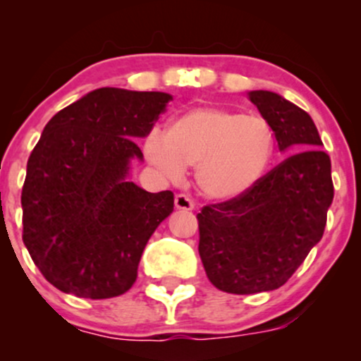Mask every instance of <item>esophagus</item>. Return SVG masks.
Segmentation results:
<instances>
[{"instance_id": "obj_1", "label": "esophagus", "mask_w": 361, "mask_h": 361, "mask_svg": "<svg viewBox=\"0 0 361 361\" xmlns=\"http://www.w3.org/2000/svg\"><path fill=\"white\" fill-rule=\"evenodd\" d=\"M175 207L180 210H193V200L185 193H178L175 197Z\"/></svg>"}]
</instances>
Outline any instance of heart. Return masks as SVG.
Returning a JSON list of instances; mask_svg holds the SVG:
<instances>
[{
	"label": "heart",
	"mask_w": 361,
	"mask_h": 361,
	"mask_svg": "<svg viewBox=\"0 0 361 361\" xmlns=\"http://www.w3.org/2000/svg\"><path fill=\"white\" fill-rule=\"evenodd\" d=\"M275 151V132L259 115L195 109L178 115L146 156L168 176L195 166V181L212 200H233L259 181Z\"/></svg>",
	"instance_id": "1"
}]
</instances>
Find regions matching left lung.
Listing matches in <instances>:
<instances>
[{"instance_id":"8db88e82","label":"left lung","mask_w":361,"mask_h":361,"mask_svg":"<svg viewBox=\"0 0 361 361\" xmlns=\"http://www.w3.org/2000/svg\"><path fill=\"white\" fill-rule=\"evenodd\" d=\"M280 151L295 152L233 200L197 214L198 252L214 287L250 295L281 287L321 241L334 197L331 159L307 111L271 91H250ZM300 152L297 153L296 151Z\"/></svg>"}]
</instances>
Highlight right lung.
<instances>
[{
  "label": "right lung",
  "mask_w": 361,
  "mask_h": 361,
  "mask_svg": "<svg viewBox=\"0 0 361 361\" xmlns=\"http://www.w3.org/2000/svg\"><path fill=\"white\" fill-rule=\"evenodd\" d=\"M171 100L159 91L100 88L57 111L27 163L23 243L49 283L82 299L126 293L144 247L173 212V192L127 181Z\"/></svg>",
  "instance_id": "1"
}]
</instances>
